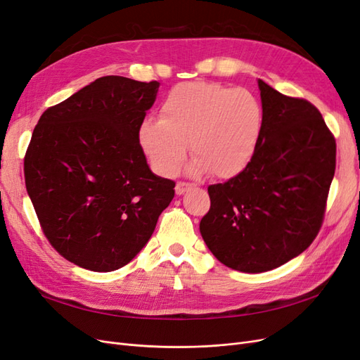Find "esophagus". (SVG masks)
<instances>
[{"mask_svg": "<svg viewBox=\"0 0 360 360\" xmlns=\"http://www.w3.org/2000/svg\"><path fill=\"white\" fill-rule=\"evenodd\" d=\"M192 188V184L189 183H184V181H177L176 184V193L177 195H183L186 191H189Z\"/></svg>", "mask_w": 360, "mask_h": 360, "instance_id": "obj_1", "label": "esophagus"}]
</instances>
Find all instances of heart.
Listing matches in <instances>:
<instances>
[{
	"label": "heart",
	"instance_id": "heart-1",
	"mask_svg": "<svg viewBox=\"0 0 360 360\" xmlns=\"http://www.w3.org/2000/svg\"><path fill=\"white\" fill-rule=\"evenodd\" d=\"M261 126L263 111L249 90L188 82L168 93L158 122L141 126L139 143L162 176L177 171L189 143L195 156L191 174L210 171L217 179H231L252 159Z\"/></svg>",
	"mask_w": 360,
	"mask_h": 360
}]
</instances>
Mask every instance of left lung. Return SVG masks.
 I'll use <instances>...</instances> for the list:
<instances>
[{
    "label": "left lung",
    "mask_w": 360,
    "mask_h": 360,
    "mask_svg": "<svg viewBox=\"0 0 360 360\" xmlns=\"http://www.w3.org/2000/svg\"><path fill=\"white\" fill-rule=\"evenodd\" d=\"M263 126L248 167L209 186L200 231L226 267L261 274L285 264L319 234L335 176L336 143L320 111L258 79Z\"/></svg>",
    "instance_id": "left-lung-1"
}]
</instances>
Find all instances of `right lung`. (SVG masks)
<instances>
[{"label": "right lung", "instance_id": "obj_1", "mask_svg": "<svg viewBox=\"0 0 360 360\" xmlns=\"http://www.w3.org/2000/svg\"><path fill=\"white\" fill-rule=\"evenodd\" d=\"M159 82L103 76L41 114L25 186L57 252L93 271L126 266L153 234L176 183L151 172L139 129Z\"/></svg>", "mask_w": 360, "mask_h": 360}]
</instances>
